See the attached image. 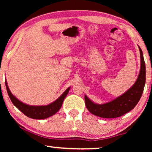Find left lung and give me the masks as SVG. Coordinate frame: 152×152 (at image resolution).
Returning a JSON list of instances; mask_svg holds the SVG:
<instances>
[{
  "mask_svg": "<svg viewBox=\"0 0 152 152\" xmlns=\"http://www.w3.org/2000/svg\"><path fill=\"white\" fill-rule=\"evenodd\" d=\"M140 69L134 84L125 93L109 102L96 104L85 95V104L87 109L93 115L104 118H115L128 113L136 107L142 96L146 80V67L142 51L140 47Z\"/></svg>",
  "mask_w": 152,
  "mask_h": 152,
  "instance_id": "left-lung-1",
  "label": "left lung"
}]
</instances>
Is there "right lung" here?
<instances>
[{
	"label": "right lung",
	"mask_w": 152,
	"mask_h": 152,
	"mask_svg": "<svg viewBox=\"0 0 152 152\" xmlns=\"http://www.w3.org/2000/svg\"><path fill=\"white\" fill-rule=\"evenodd\" d=\"M5 86L8 95H9L13 104L26 116L36 120L45 119V118L51 117L55 115L56 113H57L59 110L61 109L64 99L68 95L70 88V87H68L61 96L49 104L44 106H31L20 102L12 94L8 87L7 81H5Z\"/></svg>",
	"instance_id": "right-lung-1"
}]
</instances>
